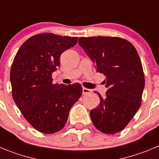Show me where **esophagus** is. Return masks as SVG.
<instances>
[{
  "label": "esophagus",
  "instance_id": "obj_1",
  "mask_svg": "<svg viewBox=\"0 0 159 159\" xmlns=\"http://www.w3.org/2000/svg\"><path fill=\"white\" fill-rule=\"evenodd\" d=\"M91 92H92L91 89H89L84 88V87H83V88H82L83 94H88V93H90Z\"/></svg>",
  "mask_w": 159,
  "mask_h": 159
}]
</instances>
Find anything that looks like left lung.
I'll list each match as a JSON object with an SVG mask.
<instances>
[{
	"mask_svg": "<svg viewBox=\"0 0 159 159\" xmlns=\"http://www.w3.org/2000/svg\"><path fill=\"white\" fill-rule=\"evenodd\" d=\"M78 44L106 76V96L90 111L97 129L114 134L124 129L141 105L145 80L140 56L126 40L111 37L80 38ZM96 93V92H95Z\"/></svg>",
	"mask_w": 159,
	"mask_h": 159,
	"instance_id": "1",
	"label": "left lung"
}]
</instances>
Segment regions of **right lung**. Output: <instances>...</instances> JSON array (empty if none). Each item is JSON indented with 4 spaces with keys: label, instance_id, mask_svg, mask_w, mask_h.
I'll list each match as a JSON object with an SVG mask.
<instances>
[{
    "label": "right lung",
    "instance_id": "add662e5",
    "mask_svg": "<svg viewBox=\"0 0 159 159\" xmlns=\"http://www.w3.org/2000/svg\"><path fill=\"white\" fill-rule=\"evenodd\" d=\"M77 41L76 37L40 34L26 40L15 56L10 71L13 100L28 122L41 133L61 130L82 94L79 83L53 84L52 78L62 53Z\"/></svg>",
    "mask_w": 159,
    "mask_h": 159
}]
</instances>
